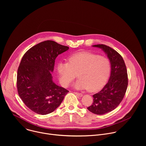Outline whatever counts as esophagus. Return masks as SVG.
<instances>
[{
    "label": "esophagus",
    "mask_w": 146,
    "mask_h": 146,
    "mask_svg": "<svg viewBox=\"0 0 146 146\" xmlns=\"http://www.w3.org/2000/svg\"><path fill=\"white\" fill-rule=\"evenodd\" d=\"M76 95H77V96H80V97H82V94H80V93H78V92H74Z\"/></svg>",
    "instance_id": "esophagus-1"
}]
</instances>
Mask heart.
Instances as JSON below:
<instances>
[{"label": "heart", "instance_id": "1", "mask_svg": "<svg viewBox=\"0 0 146 146\" xmlns=\"http://www.w3.org/2000/svg\"><path fill=\"white\" fill-rule=\"evenodd\" d=\"M57 71L63 86L68 87L78 74L80 78L74 85L75 88L96 92L106 84L110 74L111 64L105 56L84 51L71 55L68 63L59 62Z\"/></svg>", "mask_w": 146, "mask_h": 146}]
</instances>
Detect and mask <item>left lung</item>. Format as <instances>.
<instances>
[{"instance_id": "8db88e82", "label": "left lung", "mask_w": 146, "mask_h": 146, "mask_svg": "<svg viewBox=\"0 0 146 146\" xmlns=\"http://www.w3.org/2000/svg\"><path fill=\"white\" fill-rule=\"evenodd\" d=\"M92 47L101 48L105 52L111 64L108 82L100 91L92 96L93 103L87 108L92 113L102 115L114 110L122 100L128 87L127 70L122 57L114 49L104 44Z\"/></svg>"}]
</instances>
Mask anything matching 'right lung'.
<instances>
[{
	"instance_id": "right-lung-1",
	"label": "right lung",
	"mask_w": 146,
	"mask_h": 146,
	"mask_svg": "<svg viewBox=\"0 0 146 146\" xmlns=\"http://www.w3.org/2000/svg\"><path fill=\"white\" fill-rule=\"evenodd\" d=\"M69 48L47 40L32 47L23 56L17 72V90L25 105L35 113H52L69 92L56 85L52 76L56 58Z\"/></svg>"
}]
</instances>
